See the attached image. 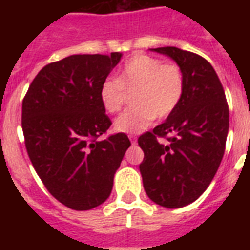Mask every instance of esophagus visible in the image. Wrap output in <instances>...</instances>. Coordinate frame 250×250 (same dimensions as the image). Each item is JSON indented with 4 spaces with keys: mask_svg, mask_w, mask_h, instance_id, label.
<instances>
[{
    "mask_svg": "<svg viewBox=\"0 0 250 250\" xmlns=\"http://www.w3.org/2000/svg\"><path fill=\"white\" fill-rule=\"evenodd\" d=\"M128 138H130V141L132 145H136V136L135 135H130Z\"/></svg>",
    "mask_w": 250,
    "mask_h": 250,
    "instance_id": "obj_1",
    "label": "esophagus"
}]
</instances>
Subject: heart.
I'll list each match as a JSON object with an SVG mask.
<instances>
[{"label": "heart", "instance_id": "1", "mask_svg": "<svg viewBox=\"0 0 250 250\" xmlns=\"http://www.w3.org/2000/svg\"><path fill=\"white\" fill-rule=\"evenodd\" d=\"M132 89L134 105L115 120V128L125 134H138L155 118L166 119L174 114L184 98V72L175 62L136 53L120 66L115 79L107 77L102 82L100 103L108 114H116L125 103V91Z\"/></svg>", "mask_w": 250, "mask_h": 250}]
</instances>
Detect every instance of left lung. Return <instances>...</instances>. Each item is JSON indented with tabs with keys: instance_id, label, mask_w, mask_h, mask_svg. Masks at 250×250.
<instances>
[{
	"instance_id": "1",
	"label": "left lung",
	"mask_w": 250,
	"mask_h": 250,
	"mask_svg": "<svg viewBox=\"0 0 250 250\" xmlns=\"http://www.w3.org/2000/svg\"><path fill=\"white\" fill-rule=\"evenodd\" d=\"M152 51L181 66L185 92L173 115L139 136L145 152L139 170L148 198L177 209L198 199L214 178L225 152L229 107L214 68L204 57L175 46Z\"/></svg>"
}]
</instances>
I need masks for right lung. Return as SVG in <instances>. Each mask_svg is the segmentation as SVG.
<instances>
[{
	"instance_id": "right-lung-1",
	"label": "right lung",
	"mask_w": 250,
	"mask_h": 250,
	"mask_svg": "<svg viewBox=\"0 0 250 250\" xmlns=\"http://www.w3.org/2000/svg\"><path fill=\"white\" fill-rule=\"evenodd\" d=\"M122 53L72 55L41 69L22 100L25 147L36 173L55 198L89 210L108 198L127 148L119 132L103 141L109 125L99 88Z\"/></svg>"
}]
</instances>
